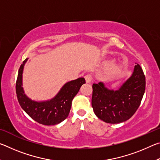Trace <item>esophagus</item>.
I'll return each instance as SVG.
<instances>
[{
    "mask_svg": "<svg viewBox=\"0 0 160 160\" xmlns=\"http://www.w3.org/2000/svg\"><path fill=\"white\" fill-rule=\"evenodd\" d=\"M85 79L86 80V82L90 83L91 81H92V75H91L88 74V75H86L85 76Z\"/></svg>",
    "mask_w": 160,
    "mask_h": 160,
    "instance_id": "esophagus-1",
    "label": "esophagus"
}]
</instances>
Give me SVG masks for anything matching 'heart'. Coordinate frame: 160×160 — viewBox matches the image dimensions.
I'll return each mask as SVG.
<instances>
[{
	"instance_id": "1",
	"label": "heart",
	"mask_w": 160,
	"mask_h": 160,
	"mask_svg": "<svg viewBox=\"0 0 160 160\" xmlns=\"http://www.w3.org/2000/svg\"><path fill=\"white\" fill-rule=\"evenodd\" d=\"M123 68V64L117 60H113L104 70V75L108 78H115L120 74Z\"/></svg>"
}]
</instances>
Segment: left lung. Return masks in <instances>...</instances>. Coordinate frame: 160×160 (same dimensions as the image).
Returning <instances> with one entry per match:
<instances>
[{
    "label": "left lung",
    "mask_w": 160,
    "mask_h": 160,
    "mask_svg": "<svg viewBox=\"0 0 160 160\" xmlns=\"http://www.w3.org/2000/svg\"><path fill=\"white\" fill-rule=\"evenodd\" d=\"M145 90V77L139 64L118 90H109L103 82L92 85V106L99 119L119 123L129 119L138 109Z\"/></svg>",
    "instance_id": "obj_1"
}]
</instances>
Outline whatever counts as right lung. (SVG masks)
<instances>
[{"label":"right lung","instance_id":"add662e5","mask_svg":"<svg viewBox=\"0 0 160 160\" xmlns=\"http://www.w3.org/2000/svg\"><path fill=\"white\" fill-rule=\"evenodd\" d=\"M26 58L21 65L16 81V94L19 104L30 117L39 123L46 126L56 125L62 122L69 114L72 101L85 83L84 78H80L65 84L54 98L46 102H35L26 96L22 85V72Z\"/></svg>","mask_w":160,"mask_h":160}]
</instances>
